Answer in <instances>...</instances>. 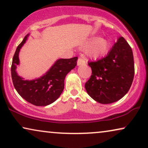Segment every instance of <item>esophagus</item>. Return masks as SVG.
Here are the masks:
<instances>
[{
    "instance_id": "34e87169",
    "label": "esophagus",
    "mask_w": 148,
    "mask_h": 148,
    "mask_svg": "<svg viewBox=\"0 0 148 148\" xmlns=\"http://www.w3.org/2000/svg\"><path fill=\"white\" fill-rule=\"evenodd\" d=\"M86 63V60L84 58L82 57H79L77 60V65H82V64H84Z\"/></svg>"
}]
</instances>
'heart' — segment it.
I'll return each mask as SVG.
<instances>
[{"label":"heart","mask_w":148,"mask_h":148,"mask_svg":"<svg viewBox=\"0 0 148 148\" xmlns=\"http://www.w3.org/2000/svg\"><path fill=\"white\" fill-rule=\"evenodd\" d=\"M92 46L88 50V54L91 57L98 58L104 55L109 48V42L104 38H93L88 42V46Z\"/></svg>","instance_id":"heart-1"}]
</instances>
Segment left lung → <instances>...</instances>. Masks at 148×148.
Returning <instances> with one entry per match:
<instances>
[{"mask_svg":"<svg viewBox=\"0 0 148 148\" xmlns=\"http://www.w3.org/2000/svg\"><path fill=\"white\" fill-rule=\"evenodd\" d=\"M92 75L85 84L91 98L101 104H110L128 92L135 74L133 54L123 37L119 38L105 57L88 62Z\"/></svg>","mask_w":148,"mask_h":148,"instance_id":"obj_1","label":"left lung"}]
</instances>
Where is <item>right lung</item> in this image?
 <instances>
[{"label": "right lung", "instance_id": "1", "mask_svg": "<svg viewBox=\"0 0 148 148\" xmlns=\"http://www.w3.org/2000/svg\"><path fill=\"white\" fill-rule=\"evenodd\" d=\"M28 34L17 46L11 65V77L13 86L20 96L28 102L38 106H44L57 100L62 92L64 79L69 72L77 65V57L59 59L46 75L35 80H24L17 75L16 66L19 63V52L27 39Z\"/></svg>", "mask_w": 148, "mask_h": 148}]
</instances>
